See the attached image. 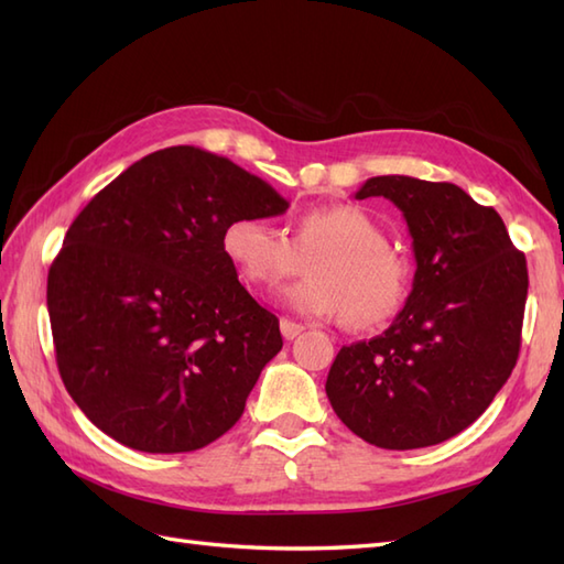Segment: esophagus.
Masks as SVG:
<instances>
[{
	"instance_id": "obj_1",
	"label": "esophagus",
	"mask_w": 564,
	"mask_h": 564,
	"mask_svg": "<svg viewBox=\"0 0 564 564\" xmlns=\"http://www.w3.org/2000/svg\"><path fill=\"white\" fill-rule=\"evenodd\" d=\"M303 325H301V322H293V319H289V317H283L281 319V334H283V337L285 339H295L297 337V334H303Z\"/></svg>"
}]
</instances>
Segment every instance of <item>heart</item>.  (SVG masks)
<instances>
[{"mask_svg":"<svg viewBox=\"0 0 564 564\" xmlns=\"http://www.w3.org/2000/svg\"><path fill=\"white\" fill-rule=\"evenodd\" d=\"M220 245L235 271L261 289L307 263V275L285 291V303L313 317L344 315L351 329L386 325L410 293V259L356 206L307 210L291 237L267 218L239 215L225 225Z\"/></svg>","mask_w":564,"mask_h":564,"instance_id":"1","label":"heart"}]
</instances>
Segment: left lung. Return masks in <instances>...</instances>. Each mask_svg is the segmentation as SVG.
<instances>
[{
    "label": "left lung",
    "mask_w": 564,
    "mask_h": 564,
    "mask_svg": "<svg viewBox=\"0 0 564 564\" xmlns=\"http://www.w3.org/2000/svg\"><path fill=\"white\" fill-rule=\"evenodd\" d=\"M404 215L416 271L392 325L334 358L332 410L388 451L434 446L470 426L509 380L521 349L529 269L505 220L460 186L373 176L356 198Z\"/></svg>",
    "instance_id": "1"
}]
</instances>
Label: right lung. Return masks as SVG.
<instances>
[{"instance_id": "add662e5", "label": "right lung", "mask_w": 564, "mask_h": 564, "mask_svg": "<svg viewBox=\"0 0 564 564\" xmlns=\"http://www.w3.org/2000/svg\"><path fill=\"white\" fill-rule=\"evenodd\" d=\"M289 208L263 178L176 145L135 162L69 225L47 271L57 370L79 410L128 448L188 453L230 431L279 317L237 281L225 225Z\"/></svg>"}]
</instances>
